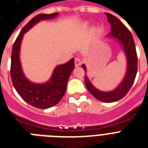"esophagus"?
Listing matches in <instances>:
<instances>
[{"label":"esophagus","mask_w":148,"mask_h":148,"mask_svg":"<svg viewBox=\"0 0 148 148\" xmlns=\"http://www.w3.org/2000/svg\"><path fill=\"white\" fill-rule=\"evenodd\" d=\"M74 64H75V66H76V67H79V66L81 65V64H82V60L80 59V58H75V61H74Z\"/></svg>","instance_id":"obj_1"}]
</instances>
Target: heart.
Instances as JSON below:
<instances>
[{"instance_id": "1", "label": "heart", "mask_w": 148, "mask_h": 148, "mask_svg": "<svg viewBox=\"0 0 148 148\" xmlns=\"http://www.w3.org/2000/svg\"><path fill=\"white\" fill-rule=\"evenodd\" d=\"M84 26H85V27H87V26H88V24L86 23V24H85V25H84Z\"/></svg>"}]
</instances>
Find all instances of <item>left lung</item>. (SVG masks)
Masks as SVG:
<instances>
[{
    "mask_svg": "<svg viewBox=\"0 0 148 148\" xmlns=\"http://www.w3.org/2000/svg\"><path fill=\"white\" fill-rule=\"evenodd\" d=\"M106 15L107 16L108 21L111 25V32L108 36L117 39L122 44L127 57V71L125 76L117 88L109 92H103L95 88L86 74L84 81L89 92L96 99L105 103H112L123 98L132 86L138 71V56L134 39L129 29L112 14L106 13ZM82 68L86 73V66L83 64Z\"/></svg>",
    "mask_w": 148,
    "mask_h": 148,
    "instance_id": "1",
    "label": "left lung"
}]
</instances>
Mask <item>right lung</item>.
<instances>
[{"label":"right lung","mask_w":148,"mask_h":148,"mask_svg":"<svg viewBox=\"0 0 148 148\" xmlns=\"http://www.w3.org/2000/svg\"><path fill=\"white\" fill-rule=\"evenodd\" d=\"M58 13L38 14L26 24L14 43L11 53L10 77L14 88L23 99L34 107L48 109L59 103L65 93L68 78L74 68V59L57 66L51 79L42 84L30 82L24 76L20 62V44L23 35L40 20L55 17Z\"/></svg>","instance_id":"obj_1"}]
</instances>
